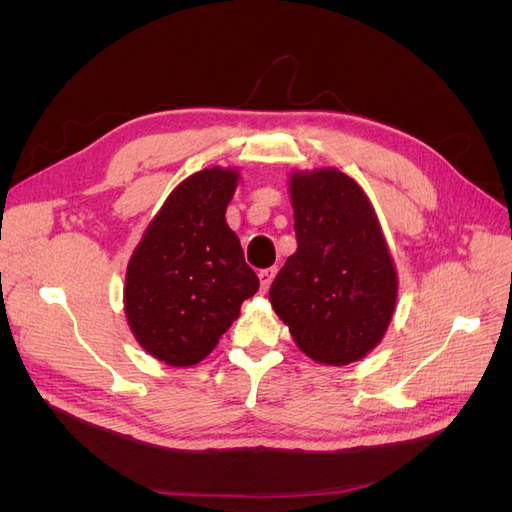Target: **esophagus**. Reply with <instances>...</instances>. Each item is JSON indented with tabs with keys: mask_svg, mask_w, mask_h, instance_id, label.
<instances>
[{
	"mask_svg": "<svg viewBox=\"0 0 512 512\" xmlns=\"http://www.w3.org/2000/svg\"><path fill=\"white\" fill-rule=\"evenodd\" d=\"M275 273H277V269H275V267L262 269V271L258 273V280H260V290H262V292H267V290H269V286H271V282H273Z\"/></svg>",
	"mask_w": 512,
	"mask_h": 512,
	"instance_id": "obj_1",
	"label": "esophagus"
}]
</instances>
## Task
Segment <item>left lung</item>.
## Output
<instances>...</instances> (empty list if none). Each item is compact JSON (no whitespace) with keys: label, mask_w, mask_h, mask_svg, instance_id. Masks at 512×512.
Returning <instances> with one entry per match:
<instances>
[{"label":"left lung","mask_w":512,"mask_h":512,"mask_svg":"<svg viewBox=\"0 0 512 512\" xmlns=\"http://www.w3.org/2000/svg\"><path fill=\"white\" fill-rule=\"evenodd\" d=\"M288 192L297 252L275 275L269 301L312 361H361L389 329L399 288L374 205L337 168L292 170Z\"/></svg>","instance_id":"1"}]
</instances>
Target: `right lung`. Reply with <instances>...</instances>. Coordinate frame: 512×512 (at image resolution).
Masks as SVG:
<instances>
[{
  "instance_id": "obj_1",
  "label": "right lung",
  "mask_w": 512,
  "mask_h": 512,
  "mask_svg": "<svg viewBox=\"0 0 512 512\" xmlns=\"http://www.w3.org/2000/svg\"><path fill=\"white\" fill-rule=\"evenodd\" d=\"M239 168L211 166L168 194L130 256L123 309L136 342L170 367H192L218 346L258 290L226 207Z\"/></svg>"
}]
</instances>
